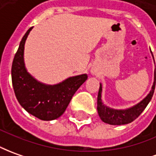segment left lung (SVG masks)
Wrapping results in <instances>:
<instances>
[{
    "instance_id": "obj_1",
    "label": "left lung",
    "mask_w": 156,
    "mask_h": 156,
    "mask_svg": "<svg viewBox=\"0 0 156 156\" xmlns=\"http://www.w3.org/2000/svg\"><path fill=\"white\" fill-rule=\"evenodd\" d=\"M155 81L156 76L155 72H154V84L149 95L139 104L126 110H117V109H110L102 103V99H101L102 86L100 84L98 95V112L101 120L109 125H125V124H128L130 122L133 121L141 115V113L144 110L146 106L151 100L154 94V88H155Z\"/></svg>"
}]
</instances>
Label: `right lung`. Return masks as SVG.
Masks as SVG:
<instances>
[{"instance_id":"right-lung-1","label":"right lung","mask_w":156,"mask_h":156,"mask_svg":"<svg viewBox=\"0 0 156 156\" xmlns=\"http://www.w3.org/2000/svg\"><path fill=\"white\" fill-rule=\"evenodd\" d=\"M32 28L20 41L12 65V82L15 96L27 112L42 121H52L61 116L72 97L87 79V76L70 77L54 86L38 82L27 72L23 63L24 43Z\"/></svg>"}]
</instances>
